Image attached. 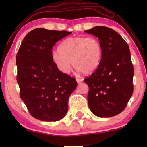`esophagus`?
I'll return each instance as SVG.
<instances>
[{
    "label": "esophagus",
    "mask_w": 147,
    "mask_h": 147,
    "mask_svg": "<svg viewBox=\"0 0 147 147\" xmlns=\"http://www.w3.org/2000/svg\"><path fill=\"white\" fill-rule=\"evenodd\" d=\"M76 81H77L78 83H80V82L83 81V79H82V78H76Z\"/></svg>",
    "instance_id": "34e87169"
}]
</instances>
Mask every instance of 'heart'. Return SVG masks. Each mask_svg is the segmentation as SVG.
<instances>
[{"label": "heart", "mask_w": 147, "mask_h": 147, "mask_svg": "<svg viewBox=\"0 0 147 147\" xmlns=\"http://www.w3.org/2000/svg\"><path fill=\"white\" fill-rule=\"evenodd\" d=\"M103 47L95 37H69L64 40L53 52L52 59L56 67L63 74H69L73 61L78 71L91 74L101 63Z\"/></svg>", "instance_id": "heart-1"}]
</instances>
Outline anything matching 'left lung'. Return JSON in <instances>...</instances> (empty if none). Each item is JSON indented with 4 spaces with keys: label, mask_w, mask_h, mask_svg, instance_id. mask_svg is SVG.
I'll return each mask as SVG.
<instances>
[{
    "label": "left lung",
    "mask_w": 147,
    "mask_h": 147,
    "mask_svg": "<svg viewBox=\"0 0 147 147\" xmlns=\"http://www.w3.org/2000/svg\"><path fill=\"white\" fill-rule=\"evenodd\" d=\"M84 32L98 37L103 47L100 66L84 80L89 87L88 106L98 117L116 116L125 109L133 93L134 68L129 47L110 28L98 26Z\"/></svg>",
    "instance_id": "left-lung-1"
}]
</instances>
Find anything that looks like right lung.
I'll list each match as a JSON object with an SVG mask.
<instances>
[{"instance_id":"right-lung-1","label":"right lung","mask_w":147,"mask_h":147,"mask_svg":"<svg viewBox=\"0 0 147 147\" xmlns=\"http://www.w3.org/2000/svg\"><path fill=\"white\" fill-rule=\"evenodd\" d=\"M71 33L37 28L27 34L18 51L16 63L20 97L36 119L55 122L67 113L68 100L78 83L56 67L52 48Z\"/></svg>"}]
</instances>
